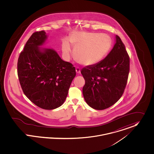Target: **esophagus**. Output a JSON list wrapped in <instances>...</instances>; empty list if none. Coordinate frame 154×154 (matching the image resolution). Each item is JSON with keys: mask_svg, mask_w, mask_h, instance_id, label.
Returning <instances> with one entry per match:
<instances>
[{"mask_svg": "<svg viewBox=\"0 0 154 154\" xmlns=\"http://www.w3.org/2000/svg\"><path fill=\"white\" fill-rule=\"evenodd\" d=\"M75 71H76V72H77V74H80V69L79 67H77L76 68Z\"/></svg>", "mask_w": 154, "mask_h": 154, "instance_id": "34e87169", "label": "esophagus"}]
</instances>
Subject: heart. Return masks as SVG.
<instances>
[{"instance_id":"heart-1","label":"heart","mask_w":154,"mask_h":154,"mask_svg":"<svg viewBox=\"0 0 154 154\" xmlns=\"http://www.w3.org/2000/svg\"><path fill=\"white\" fill-rule=\"evenodd\" d=\"M69 42L74 46L75 60L84 66H94L100 63L107 55L112 47V39L106 34L96 32H75L69 37ZM64 56L69 58L72 50L67 40L62 44Z\"/></svg>"}]
</instances>
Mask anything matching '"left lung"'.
<instances>
[{
  "label": "left lung",
  "mask_w": 154,
  "mask_h": 154,
  "mask_svg": "<svg viewBox=\"0 0 154 154\" xmlns=\"http://www.w3.org/2000/svg\"><path fill=\"white\" fill-rule=\"evenodd\" d=\"M129 64L125 46L116 35V43L107 57L81 71L85 80L83 94L87 104L96 110H104L117 102L127 84Z\"/></svg>",
  "instance_id": "left-lung-1"
}]
</instances>
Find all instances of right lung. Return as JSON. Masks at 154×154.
<instances>
[{
    "label": "right lung",
    "instance_id": "right-lung-1",
    "mask_svg": "<svg viewBox=\"0 0 154 154\" xmlns=\"http://www.w3.org/2000/svg\"><path fill=\"white\" fill-rule=\"evenodd\" d=\"M47 38L44 31L31 36L19 57L17 75L25 96L39 107L52 110L64 102L76 72L54 50L39 48Z\"/></svg>",
    "mask_w": 154,
    "mask_h": 154
}]
</instances>
